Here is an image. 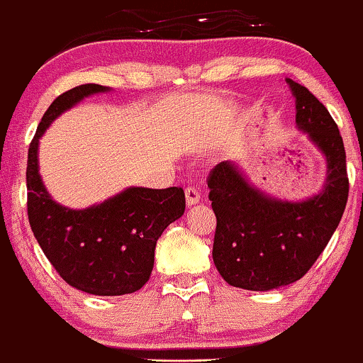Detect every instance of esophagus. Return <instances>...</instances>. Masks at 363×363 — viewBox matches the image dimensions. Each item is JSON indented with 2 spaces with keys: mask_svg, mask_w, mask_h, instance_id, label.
<instances>
[{
  "mask_svg": "<svg viewBox=\"0 0 363 363\" xmlns=\"http://www.w3.org/2000/svg\"><path fill=\"white\" fill-rule=\"evenodd\" d=\"M185 199H186V205H189V207H194V205L200 202L199 190L194 189V186H189V189L185 190Z\"/></svg>",
  "mask_w": 363,
  "mask_h": 363,
  "instance_id": "esophagus-1",
  "label": "esophagus"
}]
</instances>
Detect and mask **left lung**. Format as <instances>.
<instances>
[{"mask_svg": "<svg viewBox=\"0 0 363 363\" xmlns=\"http://www.w3.org/2000/svg\"><path fill=\"white\" fill-rule=\"evenodd\" d=\"M286 82L296 104V126L325 156L326 178L318 194L293 202L257 189L235 161H222L210 172L208 199L217 217L212 257L234 288L271 291L301 279L347 205V156L338 126L306 87Z\"/></svg>", "mask_w": 363, "mask_h": 363, "instance_id": "1", "label": "left lung"}]
</instances>
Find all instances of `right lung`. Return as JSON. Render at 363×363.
I'll use <instances>...</instances> for the list:
<instances>
[{
  "mask_svg": "<svg viewBox=\"0 0 363 363\" xmlns=\"http://www.w3.org/2000/svg\"><path fill=\"white\" fill-rule=\"evenodd\" d=\"M109 91L99 84H84L58 96L30 143L26 167V205L35 239L67 284L96 296L141 289L153 271L156 240L185 212V194L178 186H129L79 210L57 203L45 189L38 168L40 138L62 113L89 96Z\"/></svg>",
  "mask_w": 363,
  "mask_h": 363,
  "instance_id": "obj_1",
  "label": "right lung"
}]
</instances>
